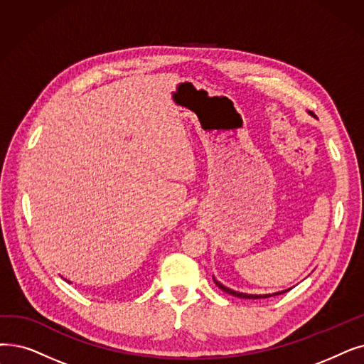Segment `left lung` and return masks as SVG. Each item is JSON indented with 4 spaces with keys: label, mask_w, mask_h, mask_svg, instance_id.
<instances>
[{
    "label": "left lung",
    "mask_w": 364,
    "mask_h": 364,
    "mask_svg": "<svg viewBox=\"0 0 364 364\" xmlns=\"http://www.w3.org/2000/svg\"><path fill=\"white\" fill-rule=\"evenodd\" d=\"M213 279H214V282H215V286L218 287V289H221L223 290L225 293H228V294H232V296H235V297H241V299H264V297H271V294H245V293H240V291H233V290H230V289H228V287H225L223 284L221 282H218L214 277H213ZM281 293H284V291H281ZM281 293H275V294H281ZM274 294V296H275Z\"/></svg>",
    "instance_id": "left-lung-1"
}]
</instances>
